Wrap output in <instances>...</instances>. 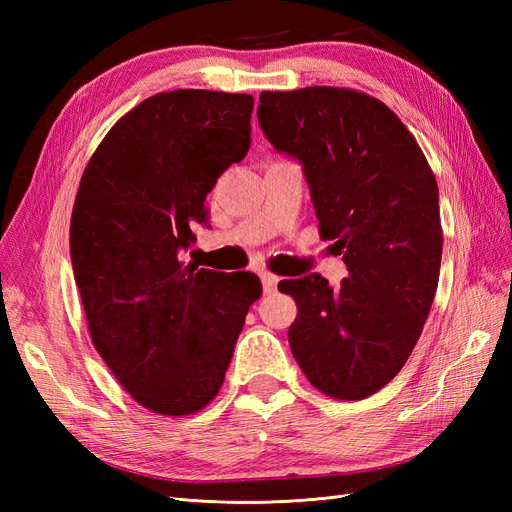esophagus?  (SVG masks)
Segmentation results:
<instances>
[{"label":"esophagus","mask_w":512,"mask_h":512,"mask_svg":"<svg viewBox=\"0 0 512 512\" xmlns=\"http://www.w3.org/2000/svg\"><path fill=\"white\" fill-rule=\"evenodd\" d=\"M277 284H280V277L273 275V273H262V286H265L267 294L277 292Z\"/></svg>","instance_id":"obj_1"}]
</instances>
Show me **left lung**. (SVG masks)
<instances>
[{"label": "left lung", "instance_id": "obj_1", "mask_svg": "<svg viewBox=\"0 0 512 512\" xmlns=\"http://www.w3.org/2000/svg\"><path fill=\"white\" fill-rule=\"evenodd\" d=\"M258 121L301 162L320 237L348 267L339 288L318 273L277 286L299 307L292 356L320 393L365 399L404 367L436 297V177L401 119L363 91H262Z\"/></svg>", "mask_w": 512, "mask_h": 512}]
</instances>
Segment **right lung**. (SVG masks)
<instances>
[{"mask_svg":"<svg viewBox=\"0 0 512 512\" xmlns=\"http://www.w3.org/2000/svg\"><path fill=\"white\" fill-rule=\"evenodd\" d=\"M252 108L250 94L151 96L108 130L76 192L70 256L91 342L151 412L194 414L218 395L262 294L254 273L181 260L215 181L250 149Z\"/></svg>","mask_w":512,"mask_h":512,"instance_id":"right-lung-1","label":"right lung"}]
</instances>
